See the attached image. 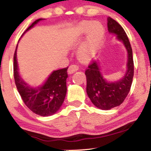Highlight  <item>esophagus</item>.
<instances>
[{
  "mask_svg": "<svg viewBox=\"0 0 151 151\" xmlns=\"http://www.w3.org/2000/svg\"><path fill=\"white\" fill-rule=\"evenodd\" d=\"M78 66H76V65H71L68 68V74H73L74 72L77 71L78 70Z\"/></svg>",
  "mask_w": 151,
  "mask_h": 151,
  "instance_id": "34e87169",
  "label": "esophagus"
}]
</instances>
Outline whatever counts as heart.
<instances>
[{"instance_id":"heart-1","label":"heart","mask_w":151,"mask_h":151,"mask_svg":"<svg viewBox=\"0 0 151 151\" xmlns=\"http://www.w3.org/2000/svg\"><path fill=\"white\" fill-rule=\"evenodd\" d=\"M87 33L88 34L86 39L77 52V58L83 63H88L95 58L104 39V29L98 22L83 21L74 28L73 39H80Z\"/></svg>"}]
</instances>
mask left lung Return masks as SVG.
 Instances as JSON below:
<instances>
[{
  "mask_svg": "<svg viewBox=\"0 0 151 151\" xmlns=\"http://www.w3.org/2000/svg\"><path fill=\"white\" fill-rule=\"evenodd\" d=\"M109 33L116 36L127 51L126 71L121 79L108 81L101 72L99 60L93 62L85 71L87 79L86 91L94 106L103 110H109L123 102L132 86L134 77L132 49L129 38L123 28L111 17L107 18Z\"/></svg>",
  "mask_w": 151,
  "mask_h": 151,
  "instance_id": "8db88e82",
  "label": "left lung"
}]
</instances>
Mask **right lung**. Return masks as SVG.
<instances>
[{
  "mask_svg": "<svg viewBox=\"0 0 151 151\" xmlns=\"http://www.w3.org/2000/svg\"><path fill=\"white\" fill-rule=\"evenodd\" d=\"M43 19H39L33 22L25 32ZM17 47L18 44L14 55V77L21 98L25 104L36 115L44 117L54 115L61 107L66 97L68 67L53 71L43 84L37 87L30 86L19 74L17 59Z\"/></svg>",
  "mask_w": 151,
  "mask_h": 151,
  "instance_id": "1",
  "label": "right lung"
}]
</instances>
